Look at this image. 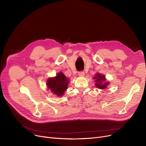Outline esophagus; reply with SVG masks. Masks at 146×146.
<instances>
[{
  "instance_id": "obj_1",
  "label": "esophagus",
  "mask_w": 146,
  "mask_h": 146,
  "mask_svg": "<svg viewBox=\"0 0 146 146\" xmlns=\"http://www.w3.org/2000/svg\"><path fill=\"white\" fill-rule=\"evenodd\" d=\"M78 74H79L80 77H83V76H85V72H79Z\"/></svg>"
}]
</instances>
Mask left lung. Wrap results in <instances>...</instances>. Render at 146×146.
<instances>
[{
  "instance_id": "obj_1",
  "label": "left lung",
  "mask_w": 146,
  "mask_h": 146,
  "mask_svg": "<svg viewBox=\"0 0 146 146\" xmlns=\"http://www.w3.org/2000/svg\"><path fill=\"white\" fill-rule=\"evenodd\" d=\"M94 79L95 80V86L98 89H105L110 85V82L106 81L105 76L104 74L96 73L95 75V77H94Z\"/></svg>"
}]
</instances>
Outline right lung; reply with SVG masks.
I'll use <instances>...</instances> for the list:
<instances>
[{
    "instance_id": "1",
    "label": "right lung",
    "mask_w": 146,
    "mask_h": 146,
    "mask_svg": "<svg viewBox=\"0 0 146 146\" xmlns=\"http://www.w3.org/2000/svg\"><path fill=\"white\" fill-rule=\"evenodd\" d=\"M69 82V79L67 78L62 72H59L56 74L55 77L49 78L46 85L48 90L50 89L53 94L60 97L64 95V92L68 88Z\"/></svg>"
}]
</instances>
